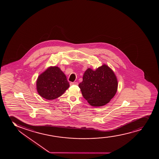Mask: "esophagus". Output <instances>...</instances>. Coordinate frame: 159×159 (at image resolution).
<instances>
[{
	"label": "esophagus",
	"mask_w": 159,
	"mask_h": 159,
	"mask_svg": "<svg viewBox=\"0 0 159 159\" xmlns=\"http://www.w3.org/2000/svg\"><path fill=\"white\" fill-rule=\"evenodd\" d=\"M78 85V83L77 82H70V85Z\"/></svg>",
	"instance_id": "1"
}]
</instances>
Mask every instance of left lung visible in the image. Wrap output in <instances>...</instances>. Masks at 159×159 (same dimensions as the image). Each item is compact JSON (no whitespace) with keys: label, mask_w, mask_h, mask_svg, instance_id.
I'll use <instances>...</instances> for the list:
<instances>
[{"label":"left lung","mask_w":159,"mask_h":159,"mask_svg":"<svg viewBox=\"0 0 159 159\" xmlns=\"http://www.w3.org/2000/svg\"><path fill=\"white\" fill-rule=\"evenodd\" d=\"M79 86L91 106L101 107L107 104L115 95L118 81L113 70L104 64L94 70L88 68Z\"/></svg>","instance_id":"8db88e82"}]
</instances>
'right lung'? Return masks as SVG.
<instances>
[{
	"label": "right lung",
	"instance_id": "add662e5",
	"mask_svg": "<svg viewBox=\"0 0 159 159\" xmlns=\"http://www.w3.org/2000/svg\"><path fill=\"white\" fill-rule=\"evenodd\" d=\"M69 87L66 75L57 66L49 67L37 79L39 94L48 100L60 97Z\"/></svg>",
	"mask_w": 159,
	"mask_h": 159
}]
</instances>
